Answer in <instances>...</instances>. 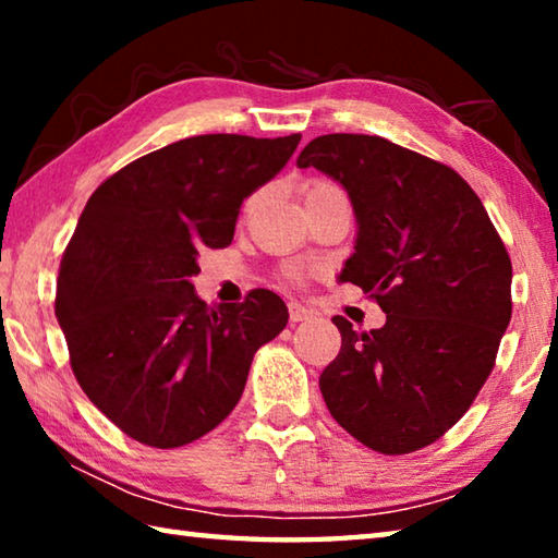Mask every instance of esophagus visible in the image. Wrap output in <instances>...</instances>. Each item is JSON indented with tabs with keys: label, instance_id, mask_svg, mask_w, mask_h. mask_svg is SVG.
I'll return each instance as SVG.
<instances>
[{
	"label": "esophagus",
	"instance_id": "34e87169",
	"mask_svg": "<svg viewBox=\"0 0 558 558\" xmlns=\"http://www.w3.org/2000/svg\"><path fill=\"white\" fill-rule=\"evenodd\" d=\"M288 313H290V323H302V319H313L315 313L305 305H300V302H290L288 305Z\"/></svg>",
	"mask_w": 558,
	"mask_h": 558
}]
</instances>
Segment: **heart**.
<instances>
[{"instance_id": "heart-1", "label": "heart", "mask_w": 558, "mask_h": 558, "mask_svg": "<svg viewBox=\"0 0 558 558\" xmlns=\"http://www.w3.org/2000/svg\"><path fill=\"white\" fill-rule=\"evenodd\" d=\"M327 189H335L332 184H329V182H313V184H310L307 189H305V199H307V196H313V194H319V192H327Z\"/></svg>"}]
</instances>
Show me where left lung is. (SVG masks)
Wrapping results in <instances>:
<instances>
[{"instance_id": "1", "label": "left lung", "mask_w": 558, "mask_h": 558, "mask_svg": "<svg viewBox=\"0 0 558 558\" xmlns=\"http://www.w3.org/2000/svg\"><path fill=\"white\" fill-rule=\"evenodd\" d=\"M347 189L354 253L339 280L369 292L386 325L354 332L319 376L332 418L384 456L456 426L495 366L512 317V260L456 169L376 135L315 137L298 157Z\"/></svg>"}]
</instances>
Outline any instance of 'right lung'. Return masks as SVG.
Returning <instances> with one entry per match:
<instances>
[{
  "label": "right lung",
  "instance_id": "add662e5",
  "mask_svg": "<svg viewBox=\"0 0 558 558\" xmlns=\"http://www.w3.org/2000/svg\"><path fill=\"white\" fill-rule=\"evenodd\" d=\"M300 135H196L102 182L65 245L56 317L90 403L125 436L179 448L239 403L253 354L288 325L276 292L209 307L199 251L233 241L245 196L270 182Z\"/></svg>",
  "mask_w": 558,
  "mask_h": 558
}]
</instances>
